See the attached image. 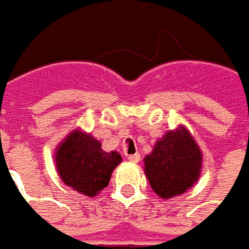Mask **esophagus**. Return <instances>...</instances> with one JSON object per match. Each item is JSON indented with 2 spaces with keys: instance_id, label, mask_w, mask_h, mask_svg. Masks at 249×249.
I'll return each instance as SVG.
<instances>
[{
  "instance_id": "obj_1",
  "label": "esophagus",
  "mask_w": 249,
  "mask_h": 249,
  "mask_svg": "<svg viewBox=\"0 0 249 249\" xmlns=\"http://www.w3.org/2000/svg\"><path fill=\"white\" fill-rule=\"evenodd\" d=\"M127 159H129V160H130L132 163H138V162L140 160V155H139V153H135V155H129V156H127Z\"/></svg>"
}]
</instances>
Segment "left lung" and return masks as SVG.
<instances>
[{"label":"left lung","instance_id":"8db88e82","mask_svg":"<svg viewBox=\"0 0 249 249\" xmlns=\"http://www.w3.org/2000/svg\"><path fill=\"white\" fill-rule=\"evenodd\" d=\"M143 162L153 192L169 199L186 192L199 179L202 152L188 129L180 126L158 140Z\"/></svg>","mask_w":249,"mask_h":249}]
</instances>
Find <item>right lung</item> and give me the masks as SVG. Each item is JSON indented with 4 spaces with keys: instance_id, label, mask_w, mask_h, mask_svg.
<instances>
[{
    "instance_id": "right-lung-1",
    "label": "right lung",
    "mask_w": 249,
    "mask_h": 249,
    "mask_svg": "<svg viewBox=\"0 0 249 249\" xmlns=\"http://www.w3.org/2000/svg\"><path fill=\"white\" fill-rule=\"evenodd\" d=\"M122 162L117 152H105L91 135L73 130L55 150V166L61 180L86 196H96L109 185L111 172Z\"/></svg>"
}]
</instances>
